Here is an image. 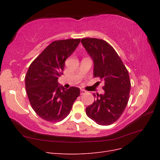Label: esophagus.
<instances>
[{
	"instance_id": "esophagus-1",
	"label": "esophagus",
	"mask_w": 160,
	"mask_h": 160,
	"mask_svg": "<svg viewBox=\"0 0 160 160\" xmlns=\"http://www.w3.org/2000/svg\"><path fill=\"white\" fill-rule=\"evenodd\" d=\"M87 93V91H85V90H83V89H81V90H80V94H81V95H83V94H85V93Z\"/></svg>"
}]
</instances>
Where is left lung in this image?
<instances>
[{
	"label": "left lung",
	"mask_w": 160,
	"mask_h": 160,
	"mask_svg": "<svg viewBox=\"0 0 160 160\" xmlns=\"http://www.w3.org/2000/svg\"><path fill=\"white\" fill-rule=\"evenodd\" d=\"M93 62V76L105 85L103 94L86 108V114L99 125H109L122 115L129 101L131 83L128 71L118 53L109 43L95 38L81 39Z\"/></svg>",
	"instance_id": "1"
}]
</instances>
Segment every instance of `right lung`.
I'll list each match as a JSON object with an SVG mask.
<instances>
[{"label":"right lung","mask_w":160,"mask_h":160,"mask_svg":"<svg viewBox=\"0 0 160 160\" xmlns=\"http://www.w3.org/2000/svg\"><path fill=\"white\" fill-rule=\"evenodd\" d=\"M80 41H53L28 67L25 76L28 100L35 113L47 122H57L65 119L80 95L79 88L65 89L58 83L63 73L65 60L75 51Z\"/></svg>","instance_id":"right-lung-1"}]
</instances>
